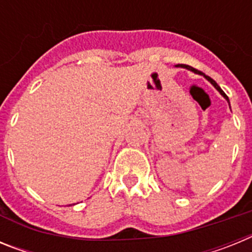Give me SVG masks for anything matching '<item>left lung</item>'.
<instances>
[{"label": "left lung", "instance_id": "left-lung-1", "mask_svg": "<svg viewBox=\"0 0 252 252\" xmlns=\"http://www.w3.org/2000/svg\"><path fill=\"white\" fill-rule=\"evenodd\" d=\"M177 66H180V68H187V69H189V70H192V72H194V73H198V70H197V69H194V68H193V66H189V65H186V64H178V65H177ZM204 77H206V78H207V79H208V81H209V82H211V83H212V84H213V86H215V87H216V90H217V91H218V92L221 93V94H222V95H223L224 98H226V99H227V102H228V103H230V101H228V97H227V95H226V93H224V92H223V91H222V90H221V88H220V86H218V84H217V83H216V82H215V81H213L212 78H211V77H208V75H204Z\"/></svg>", "mask_w": 252, "mask_h": 252}]
</instances>
